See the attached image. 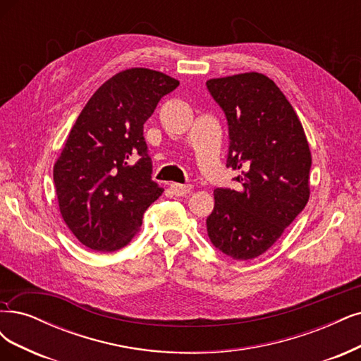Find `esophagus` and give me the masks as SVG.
<instances>
[{
  "label": "esophagus",
  "instance_id": "esophagus-1",
  "mask_svg": "<svg viewBox=\"0 0 361 361\" xmlns=\"http://www.w3.org/2000/svg\"><path fill=\"white\" fill-rule=\"evenodd\" d=\"M170 190L178 197H183L192 191V185H182V183H170Z\"/></svg>",
  "mask_w": 361,
  "mask_h": 361
}]
</instances>
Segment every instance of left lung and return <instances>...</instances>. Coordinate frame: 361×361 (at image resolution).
<instances>
[{
    "mask_svg": "<svg viewBox=\"0 0 361 361\" xmlns=\"http://www.w3.org/2000/svg\"><path fill=\"white\" fill-rule=\"evenodd\" d=\"M206 85L228 121L227 167L240 170L239 191H214L207 235L233 259H252L305 209L312 155L299 116L264 74H233Z\"/></svg>",
    "mask_w": 361,
    "mask_h": 361,
    "instance_id": "1",
    "label": "left lung"
}]
</instances>
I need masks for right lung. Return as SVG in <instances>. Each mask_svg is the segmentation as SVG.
I'll list each match as a JSON object with an SVG mask.
<instances>
[{"instance_id":"right-lung-1","label":"right lung","mask_w":361,"mask_h":361,"mask_svg":"<svg viewBox=\"0 0 361 361\" xmlns=\"http://www.w3.org/2000/svg\"><path fill=\"white\" fill-rule=\"evenodd\" d=\"M179 80L134 67L106 80L74 123L55 161L62 219L86 247L114 252L139 233L145 210L163 194L152 180L143 126Z\"/></svg>"}]
</instances>
